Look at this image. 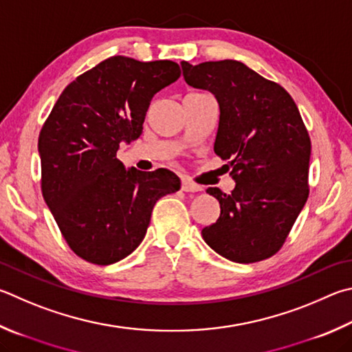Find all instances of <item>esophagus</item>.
I'll return each mask as SVG.
<instances>
[{"label":"esophagus","instance_id":"obj_1","mask_svg":"<svg viewBox=\"0 0 352 352\" xmlns=\"http://www.w3.org/2000/svg\"><path fill=\"white\" fill-rule=\"evenodd\" d=\"M182 189L184 192H198V190H201V188L198 186V184L192 183L190 180H186V178L182 182Z\"/></svg>","mask_w":352,"mask_h":352}]
</instances>
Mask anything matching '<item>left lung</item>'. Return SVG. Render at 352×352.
<instances>
[{"instance_id":"8db88e82","label":"left lung","mask_w":352,"mask_h":352,"mask_svg":"<svg viewBox=\"0 0 352 352\" xmlns=\"http://www.w3.org/2000/svg\"><path fill=\"white\" fill-rule=\"evenodd\" d=\"M189 86L209 91L220 107L214 152L228 160L235 188L206 192L220 217L201 231L217 254L235 263L272 257L308 200L311 140L291 95L235 60L182 61Z\"/></svg>"}]
</instances>
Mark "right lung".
I'll return each mask as SVG.
<instances>
[{
    "instance_id": "obj_1",
    "label": "right lung",
    "mask_w": 352,
    "mask_h": 352,
    "mask_svg": "<svg viewBox=\"0 0 352 352\" xmlns=\"http://www.w3.org/2000/svg\"><path fill=\"white\" fill-rule=\"evenodd\" d=\"M174 61L111 56L74 80L56 100L38 138L41 189L70 249L95 265L132 254L158 198L177 192L174 172L126 169L121 143L143 133L154 95L180 76Z\"/></svg>"
}]
</instances>
